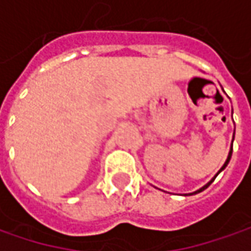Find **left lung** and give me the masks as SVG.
<instances>
[{"label":"left lung","instance_id":"obj_1","mask_svg":"<svg viewBox=\"0 0 251 251\" xmlns=\"http://www.w3.org/2000/svg\"><path fill=\"white\" fill-rule=\"evenodd\" d=\"M232 112H233V109H232ZM232 145H233V142H232ZM232 151H233V146L230 147V150H229V154H227V158H226V161H225V164H224V166H222V167H221V170H219V171H218V173H216V176H218V174H219V173H221V171H224V170L226 169V166H227V164H229V161H230V157H232ZM216 176H215V177H213L212 180L209 181V182H208V184H205V185H203V187H202V188H200V190H197V191H195V192H191L190 195H192V194H198V192H201V191L206 190V188H208V187H209V185H211V184H212L213 180H215V178H216Z\"/></svg>","mask_w":251,"mask_h":251}]
</instances>
